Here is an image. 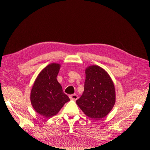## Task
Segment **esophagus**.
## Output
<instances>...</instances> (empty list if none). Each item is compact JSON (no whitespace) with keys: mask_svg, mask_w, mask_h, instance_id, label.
<instances>
[{"mask_svg":"<svg viewBox=\"0 0 150 150\" xmlns=\"http://www.w3.org/2000/svg\"><path fill=\"white\" fill-rule=\"evenodd\" d=\"M69 98L71 100H76L78 98V95L76 94H73L69 95Z\"/></svg>","mask_w":150,"mask_h":150,"instance_id":"1","label":"esophagus"}]
</instances>
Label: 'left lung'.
I'll use <instances>...</instances> for the list:
<instances>
[{"instance_id":"8db88e82","label":"left lung","mask_w":150,"mask_h":150,"mask_svg":"<svg viewBox=\"0 0 150 150\" xmlns=\"http://www.w3.org/2000/svg\"><path fill=\"white\" fill-rule=\"evenodd\" d=\"M84 92L76 100L85 115L93 119L106 117L115 103V90L109 75L98 66L86 69Z\"/></svg>"}]
</instances>
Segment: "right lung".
<instances>
[{
    "label": "right lung",
    "instance_id": "add662e5",
    "mask_svg": "<svg viewBox=\"0 0 150 150\" xmlns=\"http://www.w3.org/2000/svg\"><path fill=\"white\" fill-rule=\"evenodd\" d=\"M60 67L56 63L47 66L38 75L31 89V105L38 113L45 117L55 115L70 100L57 80Z\"/></svg>",
    "mask_w": 150,
    "mask_h": 150
}]
</instances>
